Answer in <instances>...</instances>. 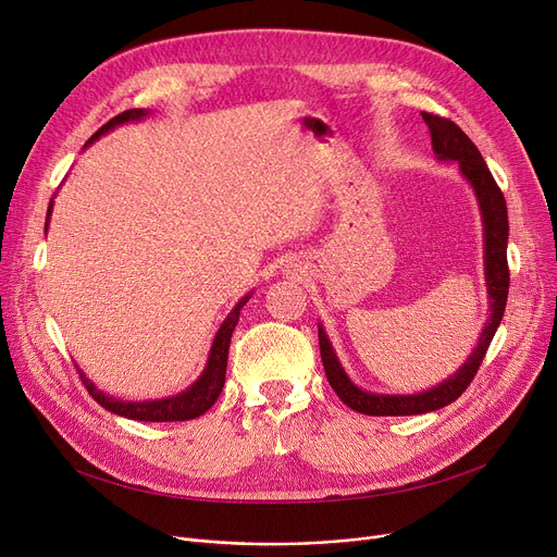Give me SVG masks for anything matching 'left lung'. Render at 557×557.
<instances>
[{
	"label": "left lung",
	"mask_w": 557,
	"mask_h": 557,
	"mask_svg": "<svg viewBox=\"0 0 557 557\" xmlns=\"http://www.w3.org/2000/svg\"><path fill=\"white\" fill-rule=\"evenodd\" d=\"M422 120L429 126L433 153L437 156V160L458 162L465 181L472 185L476 194L481 216H483V232H485V284H487V296H490V318L479 336L474 352L467 357V361L449 379H445L443 384H437L418 395H379V393H368L355 386L352 379H349L347 372L343 370L325 330L318 325L320 357H323L330 386L336 391L343 404H347L352 411L363 416H420V413L437 411V408L456 401L476 376L479 366L483 363V357L494 338L496 327L502 323L506 302H508L510 271H508L506 198L499 185L494 183L483 156L479 153V149L470 137H467L454 122L445 120V116L422 112Z\"/></svg>",
	"instance_id": "left-lung-1"
}]
</instances>
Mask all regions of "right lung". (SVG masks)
Instances as JSON below:
<instances>
[{"label":"right lung","mask_w":557,"mask_h":557,"mask_svg":"<svg viewBox=\"0 0 557 557\" xmlns=\"http://www.w3.org/2000/svg\"><path fill=\"white\" fill-rule=\"evenodd\" d=\"M149 114V110L144 108H133V110H124L122 114L112 116V120L108 124H103L90 139H87L85 146H90L95 139H99L101 135H106L108 131H112L114 126H122L126 122H135V120H141V116ZM51 208H53V198L49 200V210H47V223H49V216H51ZM250 300V294L246 298H242L237 302V307H234L227 318L223 320V325L219 327L216 336H214V343H212V349H210V357H208V363H205V370L202 374L196 379V382L178 393L173 397H166V399H151V401H124V399H116L112 395H106L101 393L90 379H87L81 370V379L83 384L87 388V393H90L95 397L97 404H101L103 408H108L110 413L114 416H122V418H128V420H139V422H185V420H194L198 416H202L208 408L214 406V401L219 399L221 391H223V384H225V368H227V349H230V338H232V332L234 327H237L239 323V313H242V307Z\"/></svg>","instance_id":"1"}]
</instances>
